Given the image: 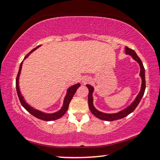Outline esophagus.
I'll use <instances>...</instances> for the list:
<instances>
[{"mask_svg":"<svg viewBox=\"0 0 160 160\" xmlns=\"http://www.w3.org/2000/svg\"><path fill=\"white\" fill-rule=\"evenodd\" d=\"M88 81H89V79H88V78L86 77V78H83L82 82H83V83H87V82H88Z\"/></svg>","mask_w":160,"mask_h":160,"instance_id":"esophagus-1","label":"esophagus"}]
</instances>
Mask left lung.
<instances>
[{
  "label": "left lung",
  "instance_id": "1",
  "mask_svg": "<svg viewBox=\"0 0 160 160\" xmlns=\"http://www.w3.org/2000/svg\"><path fill=\"white\" fill-rule=\"evenodd\" d=\"M125 52H126L127 54H129L132 56V58H134L135 61H137V62L139 63V66H140V77L142 78V87H141V91L139 93V94L137 95L136 99L133 102V103L128 107L126 109L122 110V111L116 113V114H105V113H102L99 111H98L94 108V106H93V97H92V93L94 92V88H93L91 85L87 84V87L88 88V108H89L90 111L92 112L93 114L96 117L99 118L100 119L104 120V121H114V120L120 119H122L125 117H127V115L131 114L132 112H134V110L136 109V107L138 106L139 103L141 101L142 97L144 94V91H145L146 88V82H145V72H144V68L143 66V63H142V61L139 58V56L137 55L136 52L132 49L129 48L126 46L125 47Z\"/></svg>",
  "mask_w": 160,
  "mask_h": 160
}]
</instances>
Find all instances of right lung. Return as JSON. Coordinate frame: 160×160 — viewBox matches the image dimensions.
<instances>
[{
	"label": "right lung",
	"instance_id": "1",
	"mask_svg": "<svg viewBox=\"0 0 160 160\" xmlns=\"http://www.w3.org/2000/svg\"><path fill=\"white\" fill-rule=\"evenodd\" d=\"M39 46H37V47L33 48V50L31 51L30 52H29L28 54H27L25 56L24 59L28 57V56L31 54V53L33 52V51H35L36 48L39 47ZM22 64H23V61H22V62L21 63L20 67H19V71H18V75H17L16 80V86L17 94H18V99H19V100H20V102H21V105L23 106V107L25 108V109L29 113H30V114L33 115V116H34L36 118H38V119H39L44 120V121H53V120L58 119H59V118H61V117H63V114H64L67 111V109L68 108V105H69V103L71 102V100L72 99L73 95H74L76 92H77L78 88L81 86L80 83H77V84L73 85V86H72V87H71L70 88H68V89L67 90V94H66L64 101H63V107H61V109L59 110V111L56 112V113H53V114H46V113L41 112L40 111H38V110H36L35 109H33V108H32L31 106H29L25 102V101H24L23 96L21 94L20 90H19V86H18V78H19V76H20V73H21Z\"/></svg>",
	"mask_w": 160,
	"mask_h": 160
}]
</instances>
